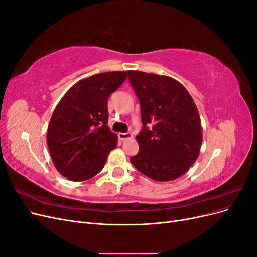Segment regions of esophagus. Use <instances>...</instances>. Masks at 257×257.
Masks as SVG:
<instances>
[{
	"instance_id": "obj_1",
	"label": "esophagus",
	"mask_w": 257,
	"mask_h": 257,
	"mask_svg": "<svg viewBox=\"0 0 257 257\" xmlns=\"http://www.w3.org/2000/svg\"><path fill=\"white\" fill-rule=\"evenodd\" d=\"M118 136H119L120 141H126V139L132 137V134L128 133V132H126V133H119Z\"/></svg>"
}]
</instances>
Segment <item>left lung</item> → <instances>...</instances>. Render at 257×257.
<instances>
[{
  "label": "left lung",
  "mask_w": 257,
  "mask_h": 257,
  "mask_svg": "<svg viewBox=\"0 0 257 257\" xmlns=\"http://www.w3.org/2000/svg\"><path fill=\"white\" fill-rule=\"evenodd\" d=\"M128 80L141 104L143 123L136 136L139 151L130 161L153 180H175L198 158L203 135L196 105L170 77L128 71Z\"/></svg>",
  "instance_id": "8db88e82"
}]
</instances>
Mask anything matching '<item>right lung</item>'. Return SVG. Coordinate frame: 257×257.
Instances as JSON below:
<instances>
[{"mask_svg": "<svg viewBox=\"0 0 257 257\" xmlns=\"http://www.w3.org/2000/svg\"><path fill=\"white\" fill-rule=\"evenodd\" d=\"M127 72L93 75L75 83L54 109L47 144L58 172L85 181L106 164L118 137L108 127V97L125 81Z\"/></svg>", "mask_w": 257, "mask_h": 257, "instance_id": "add662e5", "label": "right lung"}]
</instances>
